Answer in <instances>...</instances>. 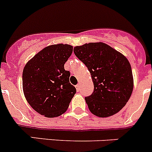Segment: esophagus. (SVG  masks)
Listing matches in <instances>:
<instances>
[{"label":"esophagus","instance_id":"esophagus-1","mask_svg":"<svg viewBox=\"0 0 152 152\" xmlns=\"http://www.w3.org/2000/svg\"><path fill=\"white\" fill-rule=\"evenodd\" d=\"M75 87H76V89H77V92H79L80 90V84H77L75 86Z\"/></svg>","mask_w":152,"mask_h":152}]
</instances>
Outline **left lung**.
I'll return each instance as SVG.
<instances>
[{"label": "left lung", "instance_id": "obj_1", "mask_svg": "<svg viewBox=\"0 0 152 152\" xmlns=\"http://www.w3.org/2000/svg\"><path fill=\"white\" fill-rule=\"evenodd\" d=\"M74 53L92 76L93 92L85 97L90 112L102 118L118 113L129 100L134 87L128 59L103 42L76 46Z\"/></svg>", "mask_w": 152, "mask_h": 152}]
</instances>
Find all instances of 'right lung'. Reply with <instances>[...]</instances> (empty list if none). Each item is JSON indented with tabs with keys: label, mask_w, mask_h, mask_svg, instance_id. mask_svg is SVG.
<instances>
[{
	"label": "right lung",
	"mask_w": 152,
	"mask_h": 152,
	"mask_svg": "<svg viewBox=\"0 0 152 152\" xmlns=\"http://www.w3.org/2000/svg\"><path fill=\"white\" fill-rule=\"evenodd\" d=\"M72 50L73 47L69 45L48 46L24 66V96L32 107L45 117L64 113L76 93L75 87L69 82L70 72L64 69Z\"/></svg>",
	"instance_id": "1"
}]
</instances>
